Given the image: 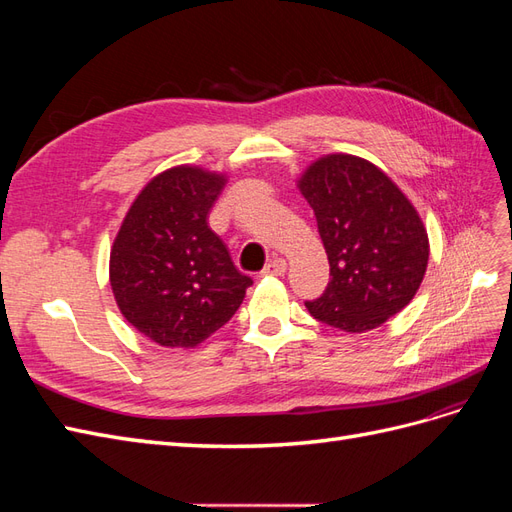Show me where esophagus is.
Segmentation results:
<instances>
[{
    "mask_svg": "<svg viewBox=\"0 0 512 512\" xmlns=\"http://www.w3.org/2000/svg\"><path fill=\"white\" fill-rule=\"evenodd\" d=\"M288 269V262L284 258H273L269 265L265 267V271H262V275H284Z\"/></svg>",
    "mask_w": 512,
    "mask_h": 512,
    "instance_id": "obj_1",
    "label": "esophagus"
}]
</instances>
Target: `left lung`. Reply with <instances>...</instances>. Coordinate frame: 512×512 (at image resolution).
<instances>
[{
	"instance_id": "1",
	"label": "left lung",
	"mask_w": 512,
	"mask_h": 512,
	"mask_svg": "<svg viewBox=\"0 0 512 512\" xmlns=\"http://www.w3.org/2000/svg\"><path fill=\"white\" fill-rule=\"evenodd\" d=\"M297 188L314 209L331 280L307 301L316 320L365 333L401 312L427 271V228L410 198L382 168L350 153L309 164Z\"/></svg>"
}]
</instances>
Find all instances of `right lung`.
Masks as SVG:
<instances>
[{
  "instance_id": "add662e5",
  "label": "right lung",
  "mask_w": 512,
  "mask_h": 512,
  "mask_svg": "<svg viewBox=\"0 0 512 512\" xmlns=\"http://www.w3.org/2000/svg\"><path fill=\"white\" fill-rule=\"evenodd\" d=\"M228 177L162 170L138 192L108 260L113 297L132 327L164 348H196L235 316L252 280L235 269L207 218Z\"/></svg>"
}]
</instances>
